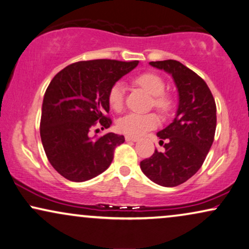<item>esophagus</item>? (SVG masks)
<instances>
[{
	"mask_svg": "<svg viewBox=\"0 0 249 249\" xmlns=\"http://www.w3.org/2000/svg\"><path fill=\"white\" fill-rule=\"evenodd\" d=\"M125 140H126V141H132V142H135V141H138L139 139H138V138H135V137H130V135H126V137H125Z\"/></svg>",
	"mask_w": 249,
	"mask_h": 249,
	"instance_id": "1",
	"label": "esophagus"
}]
</instances>
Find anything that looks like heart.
Here are the masks:
<instances>
[{
    "label": "heart",
    "instance_id": "obj_1",
    "mask_svg": "<svg viewBox=\"0 0 249 249\" xmlns=\"http://www.w3.org/2000/svg\"><path fill=\"white\" fill-rule=\"evenodd\" d=\"M134 83L153 96V105L160 112L166 115L174 108V99L169 94L164 93L165 84L160 75L152 72H144L135 78ZM124 84L122 81H117L110 87L108 92L110 108L115 111H121L124 106ZM159 117L155 114H127L118 119L117 128L119 132L130 137H140L159 126Z\"/></svg>",
    "mask_w": 249,
    "mask_h": 249
}]
</instances>
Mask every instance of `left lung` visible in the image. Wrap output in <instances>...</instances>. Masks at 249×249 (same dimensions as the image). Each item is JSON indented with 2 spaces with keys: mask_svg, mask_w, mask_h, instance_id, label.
<instances>
[{
  "mask_svg": "<svg viewBox=\"0 0 249 249\" xmlns=\"http://www.w3.org/2000/svg\"><path fill=\"white\" fill-rule=\"evenodd\" d=\"M172 75L179 103L170 125L157 132L164 152L140 162L142 172L155 184L175 187L188 180L203 164L216 131V103L206 81L175 59L150 62Z\"/></svg>",
  "mask_w": 249,
  "mask_h": 249,
  "instance_id": "left-lung-1",
  "label": "left lung"
}]
</instances>
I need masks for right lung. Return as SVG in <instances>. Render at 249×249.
<instances>
[{
  "label": "right lung",
  "instance_id": "right-lung-1",
  "mask_svg": "<svg viewBox=\"0 0 249 249\" xmlns=\"http://www.w3.org/2000/svg\"><path fill=\"white\" fill-rule=\"evenodd\" d=\"M139 61L94 59L72 63L50 81L43 96L40 135L47 159L68 180H89L111 164L124 137L107 133L89 137L96 125L108 128V92Z\"/></svg>",
  "mask_w": 249,
  "mask_h": 249
}]
</instances>
